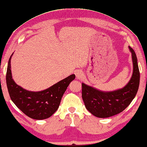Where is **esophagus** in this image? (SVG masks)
<instances>
[{"mask_svg":"<svg viewBox=\"0 0 147 147\" xmlns=\"http://www.w3.org/2000/svg\"><path fill=\"white\" fill-rule=\"evenodd\" d=\"M74 74H75L76 78L78 79H82L84 78L83 72L81 70H76L74 72Z\"/></svg>","mask_w":147,"mask_h":147,"instance_id":"34e87169","label":"esophagus"}]
</instances>
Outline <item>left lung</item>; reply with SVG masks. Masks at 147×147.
<instances>
[{"label":"left lung","mask_w":147,"mask_h":147,"mask_svg":"<svg viewBox=\"0 0 147 147\" xmlns=\"http://www.w3.org/2000/svg\"><path fill=\"white\" fill-rule=\"evenodd\" d=\"M129 50L131 53L133 74L124 88L104 92L82 84V96L86 108L96 117L104 118L118 115L126 109L136 97L139 86L140 73L136 53L130 46Z\"/></svg>","instance_id":"1"}]
</instances>
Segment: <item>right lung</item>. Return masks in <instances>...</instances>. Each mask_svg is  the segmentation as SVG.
Masks as SVG:
<instances>
[{"label": "right lung", "mask_w": 147, "mask_h": 147, "mask_svg": "<svg viewBox=\"0 0 147 147\" xmlns=\"http://www.w3.org/2000/svg\"><path fill=\"white\" fill-rule=\"evenodd\" d=\"M9 59L6 72V84L11 101L25 115L34 120L50 117L59 108L61 98L69 84L75 78L71 74L47 89L32 92L18 85L12 78L11 59Z\"/></svg>", "instance_id": "1"}]
</instances>
